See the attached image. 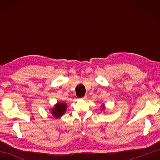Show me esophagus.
Wrapping results in <instances>:
<instances>
[{
    "mask_svg": "<svg viewBox=\"0 0 160 160\" xmlns=\"http://www.w3.org/2000/svg\"><path fill=\"white\" fill-rule=\"evenodd\" d=\"M81 99H82V100H85V99H87V97L86 96H84V97H82V98H81Z\"/></svg>",
    "mask_w": 160,
    "mask_h": 160,
    "instance_id": "1",
    "label": "esophagus"
}]
</instances>
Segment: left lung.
<instances>
[{
	"label": "left lung",
	"mask_w": 160,
	"mask_h": 160,
	"mask_svg": "<svg viewBox=\"0 0 160 160\" xmlns=\"http://www.w3.org/2000/svg\"><path fill=\"white\" fill-rule=\"evenodd\" d=\"M101 107H102V111H104V110L106 109V107H105V105H104V104H103L102 105Z\"/></svg>",
	"instance_id": "1"
}]
</instances>
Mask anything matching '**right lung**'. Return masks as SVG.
Returning a JSON list of instances; mask_svg holds the SVG:
<instances>
[{
	"label": "right lung",
	"mask_w": 160,
	"mask_h": 160,
	"mask_svg": "<svg viewBox=\"0 0 160 160\" xmlns=\"http://www.w3.org/2000/svg\"><path fill=\"white\" fill-rule=\"evenodd\" d=\"M67 107L68 106L66 103L58 102L54 105V107L50 109V113L52 114L54 118L58 119L65 114Z\"/></svg>",
	"instance_id": "right-lung-1"
}]
</instances>
